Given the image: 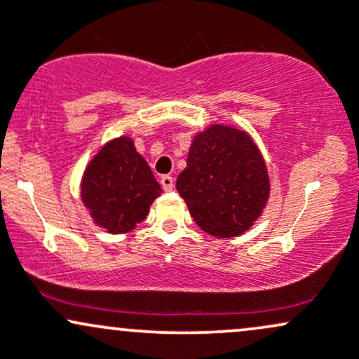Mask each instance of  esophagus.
I'll return each instance as SVG.
<instances>
[{
	"mask_svg": "<svg viewBox=\"0 0 359 359\" xmlns=\"http://www.w3.org/2000/svg\"><path fill=\"white\" fill-rule=\"evenodd\" d=\"M160 184H162V189L165 192H172L174 191V177L170 175H163L162 179H160Z\"/></svg>",
	"mask_w": 359,
	"mask_h": 359,
	"instance_id": "34e87169",
	"label": "esophagus"
}]
</instances>
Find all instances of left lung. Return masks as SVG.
<instances>
[{"label": "left lung", "mask_w": 359, "mask_h": 359, "mask_svg": "<svg viewBox=\"0 0 359 359\" xmlns=\"http://www.w3.org/2000/svg\"><path fill=\"white\" fill-rule=\"evenodd\" d=\"M196 224L216 238L246 233L270 197L265 158L248 131L214 123L194 135L175 182Z\"/></svg>", "instance_id": "1"}]
</instances>
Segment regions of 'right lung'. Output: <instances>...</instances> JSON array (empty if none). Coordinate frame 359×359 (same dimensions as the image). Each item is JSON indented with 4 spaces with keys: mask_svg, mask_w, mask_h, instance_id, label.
<instances>
[{
    "mask_svg": "<svg viewBox=\"0 0 359 359\" xmlns=\"http://www.w3.org/2000/svg\"><path fill=\"white\" fill-rule=\"evenodd\" d=\"M160 194L154 172L128 135L106 142L82 172V204L94 224L109 234L137 228Z\"/></svg>",
    "mask_w": 359,
    "mask_h": 359,
    "instance_id": "right-lung-1",
    "label": "right lung"
}]
</instances>
